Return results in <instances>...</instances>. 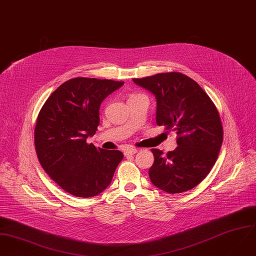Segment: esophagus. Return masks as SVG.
I'll list each match as a JSON object with an SVG mask.
<instances>
[{
    "mask_svg": "<svg viewBox=\"0 0 256 256\" xmlns=\"http://www.w3.org/2000/svg\"><path fill=\"white\" fill-rule=\"evenodd\" d=\"M136 148H134V147H130V148H126V149H124V155L126 156H130V155H134V154H136Z\"/></svg>",
    "mask_w": 256,
    "mask_h": 256,
    "instance_id": "esophagus-1",
    "label": "esophagus"
}]
</instances>
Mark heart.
<instances>
[{
  "mask_svg": "<svg viewBox=\"0 0 256 256\" xmlns=\"http://www.w3.org/2000/svg\"><path fill=\"white\" fill-rule=\"evenodd\" d=\"M132 96H134V95H132Z\"/></svg>",
  "mask_w": 256,
  "mask_h": 256,
  "instance_id": "1",
  "label": "heart"
}]
</instances>
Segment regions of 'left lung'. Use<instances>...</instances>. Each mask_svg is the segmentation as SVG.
<instances>
[{
	"mask_svg": "<svg viewBox=\"0 0 256 256\" xmlns=\"http://www.w3.org/2000/svg\"><path fill=\"white\" fill-rule=\"evenodd\" d=\"M132 80L155 95L157 124L178 134V147L166 155L151 149L152 184L170 194L193 189L210 172L222 144L224 130L216 105L195 80L180 72Z\"/></svg>",
	"mask_w": 256,
	"mask_h": 256,
	"instance_id": "1",
	"label": "left lung"
}]
</instances>
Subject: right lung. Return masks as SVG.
Listing matches in <instances>:
<instances>
[{
    "label": "right lung",
    "instance_id": "right-lung-1",
    "mask_svg": "<svg viewBox=\"0 0 256 256\" xmlns=\"http://www.w3.org/2000/svg\"><path fill=\"white\" fill-rule=\"evenodd\" d=\"M124 82L74 78L57 88L42 105L34 128L40 164L65 192L88 198L103 192L124 158L118 150L88 144L100 122L102 101Z\"/></svg>",
    "mask_w": 256,
    "mask_h": 256
}]
</instances>
